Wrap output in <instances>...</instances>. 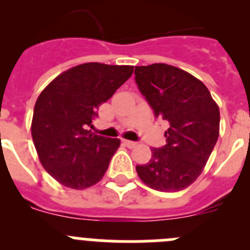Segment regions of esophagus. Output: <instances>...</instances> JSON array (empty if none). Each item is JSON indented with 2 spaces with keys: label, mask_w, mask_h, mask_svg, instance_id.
<instances>
[{
  "label": "esophagus",
  "mask_w": 250,
  "mask_h": 250,
  "mask_svg": "<svg viewBox=\"0 0 250 250\" xmlns=\"http://www.w3.org/2000/svg\"><path fill=\"white\" fill-rule=\"evenodd\" d=\"M124 144L126 145L127 147H130V149H132V147L136 146V143L135 141H130V140H124Z\"/></svg>",
  "instance_id": "34e87169"
}]
</instances>
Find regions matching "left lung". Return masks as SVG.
Instances as JSON below:
<instances>
[{"label":"left lung","mask_w":250,"mask_h":250,"mask_svg":"<svg viewBox=\"0 0 250 250\" xmlns=\"http://www.w3.org/2000/svg\"><path fill=\"white\" fill-rule=\"evenodd\" d=\"M135 81L156 118L169 124L167 145L136 165L141 182L165 193L183 190L202 174L219 136V107L207 86L167 63L135 66Z\"/></svg>","instance_id":"8db88e82"}]
</instances>
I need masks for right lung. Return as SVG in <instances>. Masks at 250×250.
Listing matches in <instances>:
<instances>
[{"label": "right lung", "instance_id": "obj_1", "mask_svg": "<svg viewBox=\"0 0 250 250\" xmlns=\"http://www.w3.org/2000/svg\"><path fill=\"white\" fill-rule=\"evenodd\" d=\"M134 66L87 62L55 77L37 98L31 134L45 170L60 184L86 189L103 179L120 139L92 134L99 106L131 76Z\"/></svg>", "mask_w": 250, "mask_h": 250}]
</instances>
